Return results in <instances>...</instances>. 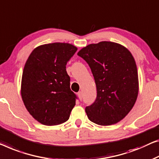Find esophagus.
I'll return each instance as SVG.
<instances>
[{
    "label": "esophagus",
    "instance_id": "1",
    "mask_svg": "<svg viewBox=\"0 0 159 159\" xmlns=\"http://www.w3.org/2000/svg\"><path fill=\"white\" fill-rule=\"evenodd\" d=\"M78 96H79V98L80 99V100L81 101L82 98H83V94H82L81 91H80V92H79V93H78Z\"/></svg>",
    "mask_w": 159,
    "mask_h": 159
}]
</instances>
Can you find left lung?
Returning <instances> with one entry per match:
<instances>
[{"mask_svg": "<svg viewBox=\"0 0 159 159\" xmlns=\"http://www.w3.org/2000/svg\"><path fill=\"white\" fill-rule=\"evenodd\" d=\"M78 55L91 68L97 97L86 108L89 119L101 125L117 124L136 103L139 75L136 61L128 48L119 43L101 41L80 49Z\"/></svg>", "mask_w": 159, "mask_h": 159, "instance_id": "obj_1", "label": "left lung"}]
</instances>
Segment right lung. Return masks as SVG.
Returning a JSON list of instances; mask_svg holds the SVG:
<instances>
[{
    "label": "right lung",
    "instance_id": "add662e5",
    "mask_svg": "<svg viewBox=\"0 0 159 159\" xmlns=\"http://www.w3.org/2000/svg\"><path fill=\"white\" fill-rule=\"evenodd\" d=\"M68 43H53L35 48L23 68L20 93L33 118L46 125L65 123L75 105L66 66L77 51Z\"/></svg>",
    "mask_w": 159,
    "mask_h": 159
}]
</instances>
